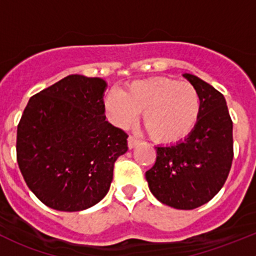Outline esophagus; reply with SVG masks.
Masks as SVG:
<instances>
[{"label":"esophagus","mask_w":256,"mask_h":256,"mask_svg":"<svg viewBox=\"0 0 256 256\" xmlns=\"http://www.w3.org/2000/svg\"><path fill=\"white\" fill-rule=\"evenodd\" d=\"M138 142H140V140H138V138H136L135 136H132V135L128 136V148H134L135 146H138Z\"/></svg>","instance_id":"1"}]
</instances>
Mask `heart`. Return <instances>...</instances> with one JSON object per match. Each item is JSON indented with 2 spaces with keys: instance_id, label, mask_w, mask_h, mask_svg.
Segmentation results:
<instances>
[{
  "instance_id": "1",
  "label": "heart",
  "mask_w": 256,
  "mask_h": 256,
  "mask_svg": "<svg viewBox=\"0 0 256 256\" xmlns=\"http://www.w3.org/2000/svg\"><path fill=\"white\" fill-rule=\"evenodd\" d=\"M104 110L110 122L121 128L132 125L142 112L144 128L154 141L176 144L194 128L200 99L192 84L172 78H150L132 82L122 92H108Z\"/></svg>"
}]
</instances>
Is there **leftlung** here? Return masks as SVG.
I'll list each match as a JSON object with an SVG mask.
<instances>
[{
  "label": "left lung",
  "mask_w": 256,
  "mask_h": 256,
  "mask_svg": "<svg viewBox=\"0 0 256 256\" xmlns=\"http://www.w3.org/2000/svg\"><path fill=\"white\" fill-rule=\"evenodd\" d=\"M183 76L200 95V118L184 140L156 147V161L146 180L164 204L194 209L209 202L228 178L234 156L233 121L222 92L192 74Z\"/></svg>",
  "instance_id": "obj_1"
}]
</instances>
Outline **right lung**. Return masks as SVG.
Listing matches in <instances>:
<instances>
[{
  "instance_id": "right-lung-1",
  "label": "right lung",
  "mask_w": 256,
  "mask_h": 256,
  "mask_svg": "<svg viewBox=\"0 0 256 256\" xmlns=\"http://www.w3.org/2000/svg\"><path fill=\"white\" fill-rule=\"evenodd\" d=\"M106 82L78 74L33 95L17 128V162L36 197L62 212H78L106 196L128 134L108 122Z\"/></svg>"
}]
</instances>
